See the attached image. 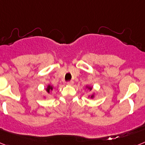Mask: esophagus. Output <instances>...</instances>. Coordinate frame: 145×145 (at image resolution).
Here are the masks:
<instances>
[{"mask_svg": "<svg viewBox=\"0 0 145 145\" xmlns=\"http://www.w3.org/2000/svg\"><path fill=\"white\" fill-rule=\"evenodd\" d=\"M73 84H74V82L72 81V80H70V81L67 82V85H69V86H72Z\"/></svg>", "mask_w": 145, "mask_h": 145, "instance_id": "34e87169", "label": "esophagus"}]
</instances>
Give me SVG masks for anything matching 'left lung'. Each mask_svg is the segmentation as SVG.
Returning a JSON list of instances; mask_svg holds the SVG:
<instances>
[{
    "label": "left lung",
    "mask_w": 145,
    "mask_h": 145,
    "mask_svg": "<svg viewBox=\"0 0 145 145\" xmlns=\"http://www.w3.org/2000/svg\"><path fill=\"white\" fill-rule=\"evenodd\" d=\"M91 97H93V96H91Z\"/></svg>",
    "instance_id": "8db88e82"
}]
</instances>
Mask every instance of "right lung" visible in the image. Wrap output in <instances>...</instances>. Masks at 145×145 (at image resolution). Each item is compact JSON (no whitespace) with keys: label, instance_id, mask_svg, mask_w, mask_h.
<instances>
[{"label":"right lung","instance_id":"obj_1","mask_svg":"<svg viewBox=\"0 0 145 145\" xmlns=\"http://www.w3.org/2000/svg\"><path fill=\"white\" fill-rule=\"evenodd\" d=\"M52 89H53V88H52V86H48L47 87L46 91H47V92H48V93H49L50 91H52Z\"/></svg>","mask_w":145,"mask_h":145}]
</instances>
